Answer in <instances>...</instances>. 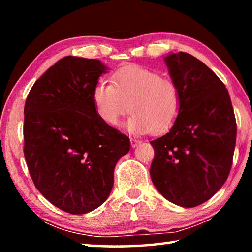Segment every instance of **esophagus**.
Returning a JSON list of instances; mask_svg holds the SVG:
<instances>
[{
    "label": "esophagus",
    "instance_id": "obj_1",
    "mask_svg": "<svg viewBox=\"0 0 252 252\" xmlns=\"http://www.w3.org/2000/svg\"><path fill=\"white\" fill-rule=\"evenodd\" d=\"M130 141H131V147H132V148L138 147L139 144L141 143V141H140V140H138V139H133V138H131V139H130Z\"/></svg>",
    "mask_w": 252,
    "mask_h": 252
}]
</instances>
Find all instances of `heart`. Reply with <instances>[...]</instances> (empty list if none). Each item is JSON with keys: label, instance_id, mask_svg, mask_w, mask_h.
<instances>
[{"label": "heart", "instance_id": "1", "mask_svg": "<svg viewBox=\"0 0 252 252\" xmlns=\"http://www.w3.org/2000/svg\"><path fill=\"white\" fill-rule=\"evenodd\" d=\"M111 81H100L93 89V103L102 121L117 125L131 110L126 126L138 134L162 133L176 122L181 96L173 80L147 67L126 65L114 72Z\"/></svg>", "mask_w": 252, "mask_h": 252}]
</instances>
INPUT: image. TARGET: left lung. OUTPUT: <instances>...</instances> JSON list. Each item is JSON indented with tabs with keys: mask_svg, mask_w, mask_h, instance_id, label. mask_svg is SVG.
<instances>
[{
	"mask_svg": "<svg viewBox=\"0 0 252 252\" xmlns=\"http://www.w3.org/2000/svg\"><path fill=\"white\" fill-rule=\"evenodd\" d=\"M177 83L181 108L168 133L150 141V176L158 191L177 206L206 202L227 180L237 123L228 90L215 72L186 52L164 59Z\"/></svg>",
	"mask_w": 252,
	"mask_h": 252,
	"instance_id": "8db88e82",
	"label": "left lung"
}]
</instances>
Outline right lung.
<instances>
[{
  "mask_svg": "<svg viewBox=\"0 0 252 252\" xmlns=\"http://www.w3.org/2000/svg\"><path fill=\"white\" fill-rule=\"evenodd\" d=\"M108 67L65 57L45 71L24 106V157L36 189L72 215L100 207L112 190L117 162L130 139L102 121L93 89Z\"/></svg>",
  "mask_w": 252,
  "mask_h": 252,
  "instance_id": "1",
  "label": "right lung"
}]
</instances>
